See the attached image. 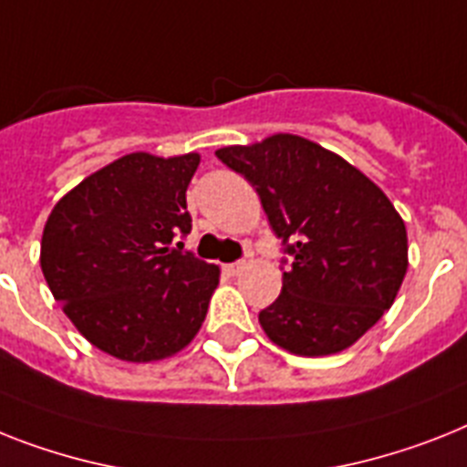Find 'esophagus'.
I'll return each mask as SVG.
<instances>
[{
	"label": "esophagus",
	"mask_w": 467,
	"mask_h": 467,
	"mask_svg": "<svg viewBox=\"0 0 467 467\" xmlns=\"http://www.w3.org/2000/svg\"><path fill=\"white\" fill-rule=\"evenodd\" d=\"M245 267H248V262H245V260H236V262H229V265H224V272L229 276H238Z\"/></svg>",
	"instance_id": "1"
}]
</instances>
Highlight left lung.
Segmentation results:
<instances>
[{
	"label": "left lung",
	"mask_w": 467,
	"mask_h": 467,
	"mask_svg": "<svg viewBox=\"0 0 467 467\" xmlns=\"http://www.w3.org/2000/svg\"><path fill=\"white\" fill-rule=\"evenodd\" d=\"M217 157L255 188L288 255L279 298L260 312L265 334L307 358L356 344L408 269L406 224L391 200L344 157L291 133Z\"/></svg>",
	"instance_id": "obj_1"
}]
</instances>
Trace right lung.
Returning a JSON list of instances; mask_svg holds the SVG:
<instances>
[{
    "label": "right lung",
    "mask_w": 467,
    "mask_h": 467,
    "mask_svg": "<svg viewBox=\"0 0 467 467\" xmlns=\"http://www.w3.org/2000/svg\"><path fill=\"white\" fill-rule=\"evenodd\" d=\"M198 164L195 152L121 157L68 191L42 231L49 291L76 329L119 360L173 356L205 322L219 267L179 241L191 234L186 191Z\"/></svg>",
    "instance_id": "1"
}]
</instances>
